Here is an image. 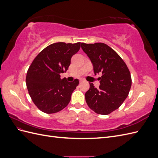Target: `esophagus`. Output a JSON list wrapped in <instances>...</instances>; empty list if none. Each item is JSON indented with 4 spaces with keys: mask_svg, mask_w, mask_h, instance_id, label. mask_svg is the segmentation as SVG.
<instances>
[{
    "mask_svg": "<svg viewBox=\"0 0 158 158\" xmlns=\"http://www.w3.org/2000/svg\"><path fill=\"white\" fill-rule=\"evenodd\" d=\"M84 79H82V78L80 79V83H81V82H84Z\"/></svg>",
    "mask_w": 158,
    "mask_h": 158,
    "instance_id": "obj_1",
    "label": "esophagus"
}]
</instances>
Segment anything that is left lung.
<instances>
[{
    "mask_svg": "<svg viewBox=\"0 0 158 158\" xmlns=\"http://www.w3.org/2000/svg\"><path fill=\"white\" fill-rule=\"evenodd\" d=\"M81 47L93 64L94 74H102L99 78V88L89 83V89L85 94V102L95 113L108 114L127 98L132 84L130 71L121 57L106 44L82 43Z\"/></svg>",
    "mask_w": 158,
    "mask_h": 158,
    "instance_id": "left-lung-1",
    "label": "left lung"
}]
</instances>
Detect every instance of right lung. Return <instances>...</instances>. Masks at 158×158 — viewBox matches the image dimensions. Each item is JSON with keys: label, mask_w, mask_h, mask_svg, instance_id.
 I'll return each mask as SVG.
<instances>
[{"label": "right lung", "mask_w": 158, "mask_h": 158, "mask_svg": "<svg viewBox=\"0 0 158 158\" xmlns=\"http://www.w3.org/2000/svg\"><path fill=\"white\" fill-rule=\"evenodd\" d=\"M80 48V43L52 44L42 50L33 60L26 75V85L33 102L45 113H57L69 103L79 84L68 82L60 74L66 73L70 59Z\"/></svg>", "instance_id": "obj_1"}]
</instances>
